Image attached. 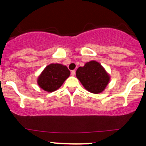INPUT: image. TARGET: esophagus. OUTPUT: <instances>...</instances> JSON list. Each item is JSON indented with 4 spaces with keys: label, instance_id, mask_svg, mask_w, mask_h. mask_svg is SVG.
Wrapping results in <instances>:
<instances>
[{
    "label": "esophagus",
    "instance_id": "1",
    "mask_svg": "<svg viewBox=\"0 0 146 146\" xmlns=\"http://www.w3.org/2000/svg\"><path fill=\"white\" fill-rule=\"evenodd\" d=\"M75 73H76V71L75 70H72V72H71V74H72V76H74V75H75Z\"/></svg>",
    "mask_w": 146,
    "mask_h": 146
}]
</instances>
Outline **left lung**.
<instances>
[{
    "mask_svg": "<svg viewBox=\"0 0 146 146\" xmlns=\"http://www.w3.org/2000/svg\"><path fill=\"white\" fill-rule=\"evenodd\" d=\"M77 78L82 86L92 94H100L104 91L110 80L104 67L96 60L87 62L76 72Z\"/></svg>",
    "mask_w": 146,
    "mask_h": 146,
    "instance_id": "left-lung-1",
    "label": "left lung"
}]
</instances>
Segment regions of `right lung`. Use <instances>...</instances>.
Returning <instances> with one entry per match:
<instances>
[{"mask_svg": "<svg viewBox=\"0 0 146 146\" xmlns=\"http://www.w3.org/2000/svg\"><path fill=\"white\" fill-rule=\"evenodd\" d=\"M70 75L67 66L60 64L47 66L38 76L37 83L44 91L52 92L59 88Z\"/></svg>", "mask_w": 146, "mask_h": 146, "instance_id": "right-lung-1", "label": "right lung"}]
</instances>
